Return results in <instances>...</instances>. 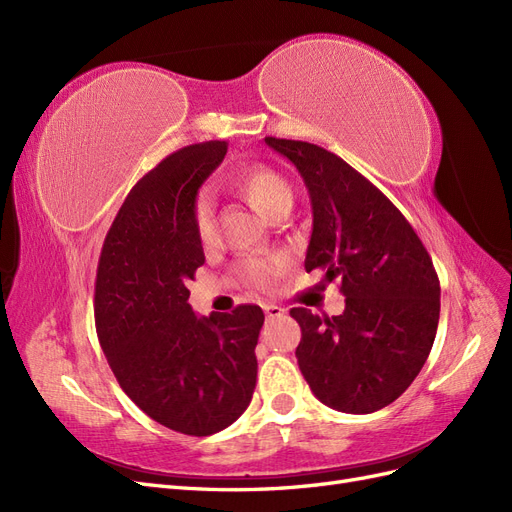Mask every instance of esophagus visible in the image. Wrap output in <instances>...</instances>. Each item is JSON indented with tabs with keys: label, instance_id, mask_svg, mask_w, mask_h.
Segmentation results:
<instances>
[{
	"label": "esophagus",
	"instance_id": "1",
	"mask_svg": "<svg viewBox=\"0 0 512 512\" xmlns=\"http://www.w3.org/2000/svg\"><path fill=\"white\" fill-rule=\"evenodd\" d=\"M262 309H265L267 318H280V316H284V314H286V309H282L280 305H273V303L262 305Z\"/></svg>",
	"mask_w": 512,
	"mask_h": 512
}]
</instances>
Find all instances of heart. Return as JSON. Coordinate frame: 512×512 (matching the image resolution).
Here are the masks:
<instances>
[{"label":"heart","instance_id":"obj_1","mask_svg":"<svg viewBox=\"0 0 512 512\" xmlns=\"http://www.w3.org/2000/svg\"><path fill=\"white\" fill-rule=\"evenodd\" d=\"M235 188L247 198L258 213L273 218L292 205V188L290 183L267 164H252L243 168L232 179ZM192 220L196 228V237L200 243H211L215 237V205L213 194L209 190L198 192L192 207ZM284 260L280 258H247L241 265V273L254 286H269L273 277L282 271Z\"/></svg>","mask_w":512,"mask_h":512}]
</instances>
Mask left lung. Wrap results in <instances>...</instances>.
<instances>
[{
  "mask_svg": "<svg viewBox=\"0 0 512 512\" xmlns=\"http://www.w3.org/2000/svg\"><path fill=\"white\" fill-rule=\"evenodd\" d=\"M301 173L314 228L305 271L339 282V316L292 307L297 361L309 389L339 412L369 414L404 393L425 365L440 320V280L410 222L374 183L335 153L267 136Z\"/></svg>",
  "mask_w": 512,
  "mask_h": 512,
  "instance_id": "left-lung-1",
  "label": "left lung"
}]
</instances>
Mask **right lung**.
Returning a JSON list of instances; mask_svg holds the SVG:
<instances>
[{
	"mask_svg": "<svg viewBox=\"0 0 512 512\" xmlns=\"http://www.w3.org/2000/svg\"><path fill=\"white\" fill-rule=\"evenodd\" d=\"M226 149L190 145L149 170L108 228L96 275V331L123 393L153 421L198 438L250 406L265 322L258 305L198 318L188 303V282L205 265L194 198Z\"/></svg>",
	"mask_w": 512,
	"mask_h": 512,
	"instance_id": "add662e5",
	"label": "right lung"
}]
</instances>
